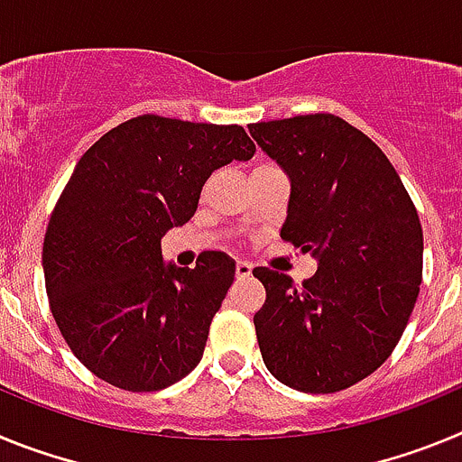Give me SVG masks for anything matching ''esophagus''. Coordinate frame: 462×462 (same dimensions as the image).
<instances>
[{
	"instance_id": "34e87169",
	"label": "esophagus",
	"mask_w": 462,
	"mask_h": 462,
	"mask_svg": "<svg viewBox=\"0 0 462 462\" xmlns=\"http://www.w3.org/2000/svg\"><path fill=\"white\" fill-rule=\"evenodd\" d=\"M236 275L250 277L252 275V263H247V261H238V263H236Z\"/></svg>"
}]
</instances>
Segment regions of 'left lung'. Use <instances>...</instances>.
<instances>
[{
  "label": "left lung",
  "mask_w": 462,
  "mask_h": 462,
  "mask_svg": "<svg viewBox=\"0 0 462 462\" xmlns=\"http://www.w3.org/2000/svg\"><path fill=\"white\" fill-rule=\"evenodd\" d=\"M250 134L289 182L280 236L317 259L296 287L254 268L266 303L256 340L275 379L303 393H336L373 374L398 345L423 271L416 208L386 154L328 113L256 122Z\"/></svg>",
  "instance_id": "obj_1"
}]
</instances>
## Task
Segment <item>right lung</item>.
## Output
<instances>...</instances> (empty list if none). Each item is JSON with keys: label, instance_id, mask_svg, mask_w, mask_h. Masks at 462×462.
Here are the masks:
<instances>
[{"label": "right lung", "instance_id": "obj_1", "mask_svg": "<svg viewBox=\"0 0 462 462\" xmlns=\"http://www.w3.org/2000/svg\"><path fill=\"white\" fill-rule=\"evenodd\" d=\"M254 152L238 125L141 116L80 157L48 222L43 275L60 333L89 373L138 393L199 365L236 261L206 252L178 268L162 238L194 217L212 171Z\"/></svg>", "mask_w": 462, "mask_h": 462}]
</instances>
